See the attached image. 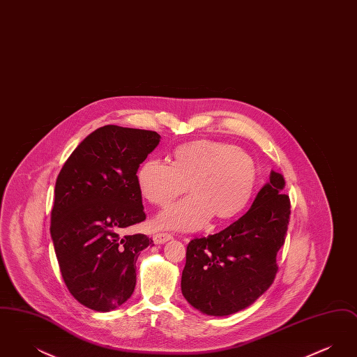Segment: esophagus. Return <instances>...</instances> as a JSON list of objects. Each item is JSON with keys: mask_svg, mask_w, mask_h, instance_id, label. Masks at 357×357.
Here are the masks:
<instances>
[{"mask_svg": "<svg viewBox=\"0 0 357 357\" xmlns=\"http://www.w3.org/2000/svg\"><path fill=\"white\" fill-rule=\"evenodd\" d=\"M171 238H172V236L169 234V233H159V234L153 236V242L156 245H160V243H165V242L170 241Z\"/></svg>", "mask_w": 357, "mask_h": 357, "instance_id": "34e87169", "label": "esophagus"}]
</instances>
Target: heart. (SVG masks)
Wrapping results in <instances>:
<instances>
[{
  "instance_id": "heart-1",
  "label": "heart",
  "mask_w": 357,
  "mask_h": 357,
  "mask_svg": "<svg viewBox=\"0 0 357 357\" xmlns=\"http://www.w3.org/2000/svg\"><path fill=\"white\" fill-rule=\"evenodd\" d=\"M257 182V166L249 153L236 146L198 139L178 146L170 165L146 160L136 171L140 195L165 207L188 191L191 195L163 210L156 226L188 231L199 229L213 215L230 220L249 204Z\"/></svg>"
}]
</instances>
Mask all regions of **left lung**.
<instances>
[{
    "instance_id": "left-lung-1",
    "label": "left lung",
    "mask_w": 357,
    "mask_h": 357,
    "mask_svg": "<svg viewBox=\"0 0 357 357\" xmlns=\"http://www.w3.org/2000/svg\"><path fill=\"white\" fill-rule=\"evenodd\" d=\"M284 187V176L272 171L245 215L217 234L188 242L181 287L190 305L208 316H229L272 285L290 215Z\"/></svg>"
}]
</instances>
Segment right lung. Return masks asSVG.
<instances>
[{"mask_svg": "<svg viewBox=\"0 0 357 357\" xmlns=\"http://www.w3.org/2000/svg\"><path fill=\"white\" fill-rule=\"evenodd\" d=\"M155 131L104 126L70 153L54 186L51 236L69 293L96 312L124 304L136 259L153 245L123 229L146 220L136 171L159 144Z\"/></svg>", "mask_w": 357, "mask_h": 357, "instance_id": "1", "label": "right lung"}]
</instances>
